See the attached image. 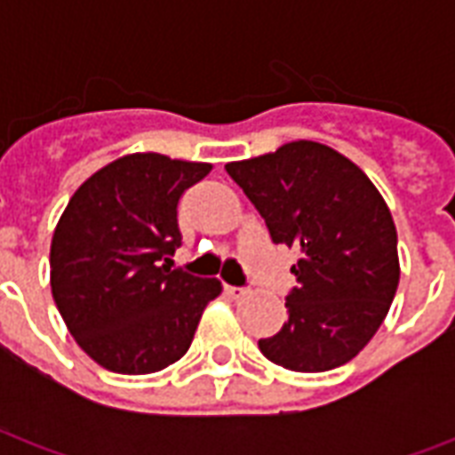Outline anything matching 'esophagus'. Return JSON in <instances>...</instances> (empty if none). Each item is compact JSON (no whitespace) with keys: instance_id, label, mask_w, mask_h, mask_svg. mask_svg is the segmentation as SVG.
<instances>
[{"instance_id":"obj_1","label":"esophagus","mask_w":455,"mask_h":455,"mask_svg":"<svg viewBox=\"0 0 455 455\" xmlns=\"http://www.w3.org/2000/svg\"><path fill=\"white\" fill-rule=\"evenodd\" d=\"M224 292H227L231 299H241L246 297V287H236V285H224Z\"/></svg>"}]
</instances>
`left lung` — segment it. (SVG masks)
<instances>
[{"mask_svg": "<svg viewBox=\"0 0 455 455\" xmlns=\"http://www.w3.org/2000/svg\"><path fill=\"white\" fill-rule=\"evenodd\" d=\"M266 219L273 243L299 253L287 322L258 348L297 372L355 358L387 316L397 283V228L385 199L355 163L316 140L227 163Z\"/></svg>", "mask_w": 455, "mask_h": 455, "instance_id": "1", "label": "left lung"}]
</instances>
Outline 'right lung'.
Wrapping results in <instances>:
<instances>
[{
    "label": "right lung",
    "mask_w": 455,
    "mask_h": 455,
    "mask_svg": "<svg viewBox=\"0 0 455 455\" xmlns=\"http://www.w3.org/2000/svg\"><path fill=\"white\" fill-rule=\"evenodd\" d=\"M209 163L131 153L77 188L51 241V290L68 331L94 363L148 375L188 353L217 277L170 270L182 241L178 202Z\"/></svg>",
    "instance_id": "1"
}]
</instances>
